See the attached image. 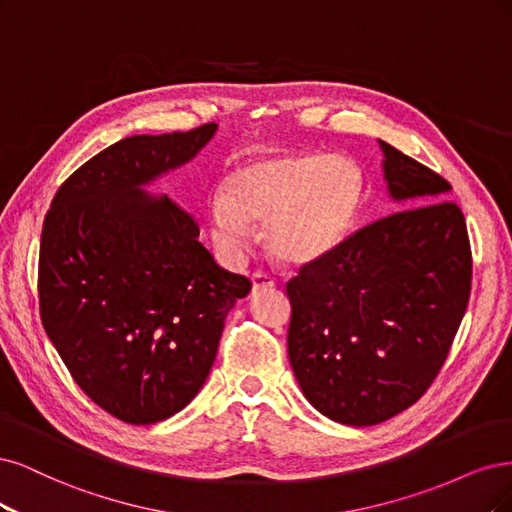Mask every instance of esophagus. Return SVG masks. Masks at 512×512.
Returning <instances> with one entry per match:
<instances>
[{"instance_id": "obj_1", "label": "esophagus", "mask_w": 512, "mask_h": 512, "mask_svg": "<svg viewBox=\"0 0 512 512\" xmlns=\"http://www.w3.org/2000/svg\"><path fill=\"white\" fill-rule=\"evenodd\" d=\"M253 280V291H261V289H272L276 285V280L272 276H268L266 272H255L251 276Z\"/></svg>"}]
</instances>
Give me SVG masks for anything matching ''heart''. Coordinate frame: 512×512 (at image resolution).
<instances>
[{
  "instance_id": "heart-1",
  "label": "heart",
  "mask_w": 512,
  "mask_h": 512,
  "mask_svg": "<svg viewBox=\"0 0 512 512\" xmlns=\"http://www.w3.org/2000/svg\"><path fill=\"white\" fill-rule=\"evenodd\" d=\"M364 172L342 153H274L240 163L227 176L225 193H214L206 214L219 249L238 257L263 223L270 253L308 266L349 236L364 202Z\"/></svg>"
}]
</instances>
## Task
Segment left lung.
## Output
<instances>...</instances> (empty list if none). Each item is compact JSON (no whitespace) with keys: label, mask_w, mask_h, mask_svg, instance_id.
I'll return each instance as SVG.
<instances>
[{"label":"left lung","mask_w":512,"mask_h":512,"mask_svg":"<svg viewBox=\"0 0 512 512\" xmlns=\"http://www.w3.org/2000/svg\"><path fill=\"white\" fill-rule=\"evenodd\" d=\"M391 200L404 210L346 238L287 283V351L321 415L376 425L434 383L470 300L472 253L451 185L378 140Z\"/></svg>","instance_id":"left-lung-1"}]
</instances>
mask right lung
<instances>
[{"label": "right lung", "mask_w": 512, "mask_h": 512, "mask_svg": "<svg viewBox=\"0 0 512 512\" xmlns=\"http://www.w3.org/2000/svg\"><path fill=\"white\" fill-rule=\"evenodd\" d=\"M217 123L114 142L46 212L40 317L89 398L131 425L183 410L217 357L227 312L251 280L223 270L191 214L142 187L191 161Z\"/></svg>", "instance_id": "1"}]
</instances>
